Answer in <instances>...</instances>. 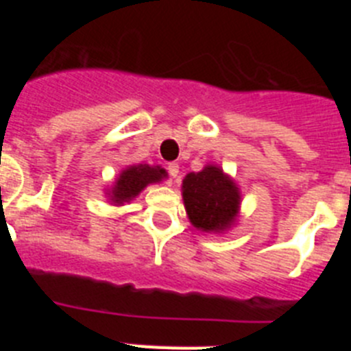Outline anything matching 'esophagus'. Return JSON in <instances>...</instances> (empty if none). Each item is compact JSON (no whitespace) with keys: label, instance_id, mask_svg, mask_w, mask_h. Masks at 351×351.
<instances>
[{"label":"esophagus","instance_id":"1","mask_svg":"<svg viewBox=\"0 0 351 351\" xmlns=\"http://www.w3.org/2000/svg\"><path fill=\"white\" fill-rule=\"evenodd\" d=\"M167 170H169L170 178L178 179V176H179V165H178V163H169Z\"/></svg>","mask_w":351,"mask_h":351}]
</instances>
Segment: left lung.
<instances>
[{"label":"left lung","mask_w":351,"mask_h":351,"mask_svg":"<svg viewBox=\"0 0 351 351\" xmlns=\"http://www.w3.org/2000/svg\"><path fill=\"white\" fill-rule=\"evenodd\" d=\"M181 193L188 219L197 230L225 234L237 225L243 195L221 167L209 163L200 172L186 173Z\"/></svg>","instance_id":"8db88e82"}]
</instances>
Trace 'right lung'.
<instances>
[{
  "label": "right lung",
  "mask_w": 351,
  "mask_h": 351,
  "mask_svg": "<svg viewBox=\"0 0 351 351\" xmlns=\"http://www.w3.org/2000/svg\"><path fill=\"white\" fill-rule=\"evenodd\" d=\"M167 178L169 173L165 169H161V165H128L121 170L110 188H105V197L112 206H125L133 198H137L149 184H156Z\"/></svg>",
  "instance_id": "1"
}]
</instances>
